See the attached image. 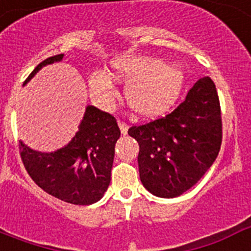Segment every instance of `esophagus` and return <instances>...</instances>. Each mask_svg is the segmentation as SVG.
<instances>
[{"mask_svg": "<svg viewBox=\"0 0 251 251\" xmlns=\"http://www.w3.org/2000/svg\"><path fill=\"white\" fill-rule=\"evenodd\" d=\"M118 126H119V128H121L122 134H127V133H128L127 124L124 123V122H122V121H118Z\"/></svg>", "mask_w": 251, "mask_h": 251, "instance_id": "esophagus-1", "label": "esophagus"}]
</instances>
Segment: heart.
<instances>
[{
    "label": "heart",
    "instance_id": "b5f03b06",
    "mask_svg": "<svg viewBox=\"0 0 251 251\" xmlns=\"http://www.w3.org/2000/svg\"><path fill=\"white\" fill-rule=\"evenodd\" d=\"M112 80L126 83L124 98L139 117H156L172 105L182 89V70L174 64L139 55H123L110 63L109 74L93 73L89 77L92 99L99 108L109 110L118 93Z\"/></svg>",
    "mask_w": 251,
    "mask_h": 251
}]
</instances>
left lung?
Segmentation results:
<instances>
[{"instance_id":"1","label":"left lung","mask_w":251,"mask_h":251,"mask_svg":"<svg viewBox=\"0 0 251 251\" xmlns=\"http://www.w3.org/2000/svg\"><path fill=\"white\" fill-rule=\"evenodd\" d=\"M139 145V177L151 194L172 199L206 174L223 141L219 95L211 77L196 81L186 99L166 117L132 126Z\"/></svg>"}]
</instances>
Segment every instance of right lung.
Segmentation results:
<instances>
[{
	"label": "right lung",
	"mask_w": 251,
	"mask_h": 251,
	"mask_svg": "<svg viewBox=\"0 0 251 251\" xmlns=\"http://www.w3.org/2000/svg\"><path fill=\"white\" fill-rule=\"evenodd\" d=\"M64 54L48 57L28 75L25 84L43 66L63 60ZM121 137L112 114L88 105L79 130L65 147L43 153L20 142V154L27 174L39 187L59 200L92 205L103 197L110 183L115 142Z\"/></svg>",
	"instance_id": "1"
}]
</instances>
